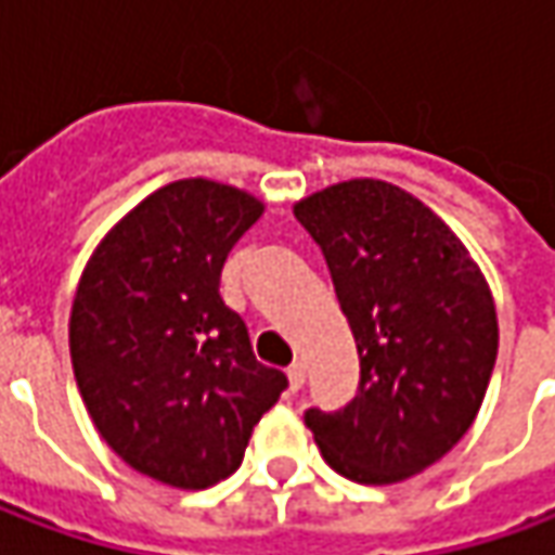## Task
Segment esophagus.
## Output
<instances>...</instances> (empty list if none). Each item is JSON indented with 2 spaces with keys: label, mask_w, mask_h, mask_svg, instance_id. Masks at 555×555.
Returning <instances> with one entry per match:
<instances>
[{
  "label": "esophagus",
  "mask_w": 555,
  "mask_h": 555,
  "mask_svg": "<svg viewBox=\"0 0 555 555\" xmlns=\"http://www.w3.org/2000/svg\"><path fill=\"white\" fill-rule=\"evenodd\" d=\"M287 379H289V392H299L302 386H306V364H293L287 371Z\"/></svg>",
  "instance_id": "1"
}]
</instances>
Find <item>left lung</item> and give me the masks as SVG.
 I'll list each match as a JSON object with an SVG mask.
<instances>
[{"label":"left lung","instance_id":"obj_1","mask_svg":"<svg viewBox=\"0 0 555 555\" xmlns=\"http://www.w3.org/2000/svg\"><path fill=\"white\" fill-rule=\"evenodd\" d=\"M352 327L361 379L339 411H306L346 479L389 485L441 460L479 414L498 358L491 289L429 206L376 179L296 203Z\"/></svg>","mask_w":555,"mask_h":555}]
</instances>
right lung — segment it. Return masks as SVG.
<instances>
[{
	"label": "right lung",
	"mask_w": 555,
	"mask_h": 555,
	"mask_svg": "<svg viewBox=\"0 0 555 555\" xmlns=\"http://www.w3.org/2000/svg\"><path fill=\"white\" fill-rule=\"evenodd\" d=\"M259 216L262 203L237 188L172 182L82 271L70 311L76 386L101 438L141 476L188 491L228 479L287 389L219 293L231 246Z\"/></svg>",
	"instance_id": "right-lung-1"
}]
</instances>
